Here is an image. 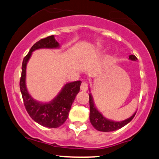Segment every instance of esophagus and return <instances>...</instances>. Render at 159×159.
Returning <instances> with one entry per match:
<instances>
[{
    "mask_svg": "<svg viewBox=\"0 0 159 159\" xmlns=\"http://www.w3.org/2000/svg\"><path fill=\"white\" fill-rule=\"evenodd\" d=\"M88 87H89V85H88V83H87V81H83L81 83V90H83V91H87L88 90Z\"/></svg>",
    "mask_w": 159,
    "mask_h": 159,
    "instance_id": "1",
    "label": "esophagus"
}]
</instances>
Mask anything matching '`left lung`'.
Returning a JSON list of instances; mask_svg holds the SVG:
<instances>
[{"mask_svg": "<svg viewBox=\"0 0 159 159\" xmlns=\"http://www.w3.org/2000/svg\"><path fill=\"white\" fill-rule=\"evenodd\" d=\"M129 59L132 61H137L138 58L135 55L131 54L129 56ZM89 102H90V123L96 130L100 132H114L117 129H121L124 125H125L132 120L135 116L136 112L132 115L129 119L123 120L121 122H114L112 120H107L104 117L102 114L98 111L95 107L93 100L91 94H89Z\"/></svg>", "mask_w": 159, "mask_h": 159, "instance_id": "obj_1", "label": "left lung"}]
</instances>
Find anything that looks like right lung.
Here are the masks:
<instances>
[{"label": "right lung", "instance_id": "1", "mask_svg": "<svg viewBox=\"0 0 159 159\" xmlns=\"http://www.w3.org/2000/svg\"><path fill=\"white\" fill-rule=\"evenodd\" d=\"M59 48V43L54 35L49 36L36 42L24 57L21 66V76L20 78V90L25 108L34 121L39 125L48 128H57L65 123L68 118L72 104L80 90L81 81H77L66 84L60 93L48 103H41L34 100L28 93L25 84L27 63L32 52L39 48Z\"/></svg>", "mask_w": 159, "mask_h": 159}]
</instances>
